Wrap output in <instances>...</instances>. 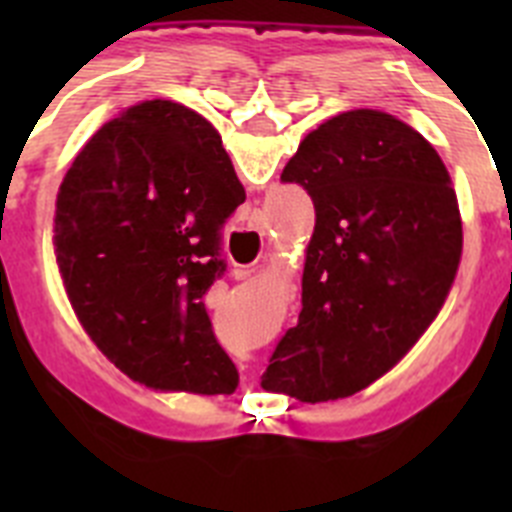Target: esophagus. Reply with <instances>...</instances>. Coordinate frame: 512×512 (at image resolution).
Masks as SVG:
<instances>
[{
	"instance_id": "esophagus-1",
	"label": "esophagus",
	"mask_w": 512,
	"mask_h": 512,
	"mask_svg": "<svg viewBox=\"0 0 512 512\" xmlns=\"http://www.w3.org/2000/svg\"><path fill=\"white\" fill-rule=\"evenodd\" d=\"M230 274H233V279H246V277H251V269H246V266H235Z\"/></svg>"
}]
</instances>
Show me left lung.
Wrapping results in <instances>:
<instances>
[{
    "instance_id": "1",
    "label": "left lung",
    "mask_w": 512,
    "mask_h": 512,
    "mask_svg": "<svg viewBox=\"0 0 512 512\" xmlns=\"http://www.w3.org/2000/svg\"><path fill=\"white\" fill-rule=\"evenodd\" d=\"M282 182L315 205L302 310L261 384L300 402L364 390L433 323L461 259V215L436 148L377 110L312 130Z\"/></svg>"
}]
</instances>
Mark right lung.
Masks as SVG:
<instances>
[{"label": "right lung", "mask_w": 512, "mask_h": 512, "mask_svg": "<svg viewBox=\"0 0 512 512\" xmlns=\"http://www.w3.org/2000/svg\"><path fill=\"white\" fill-rule=\"evenodd\" d=\"M243 200L217 130L164 99L104 122L74 158L56 200L58 269L79 323L130 379L238 387L202 297L223 277V228Z\"/></svg>", "instance_id": "add662e5"}]
</instances>
